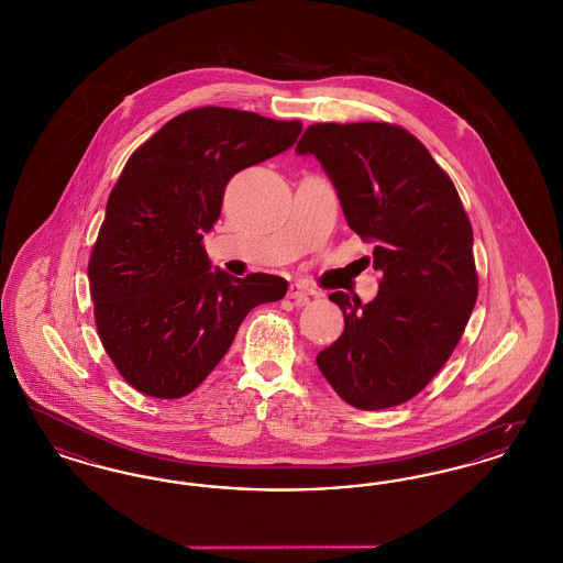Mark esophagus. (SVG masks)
Here are the masks:
<instances>
[{
	"label": "esophagus",
	"mask_w": 563,
	"mask_h": 563,
	"mask_svg": "<svg viewBox=\"0 0 563 563\" xmlns=\"http://www.w3.org/2000/svg\"><path fill=\"white\" fill-rule=\"evenodd\" d=\"M319 295L321 294L317 289H312V287H308L303 283H294L289 287V299H294L295 306H303V303H308L310 297H319Z\"/></svg>",
	"instance_id": "esophagus-1"
}]
</instances>
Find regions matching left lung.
<instances>
[{
  "label": "left lung",
  "instance_id": "obj_1",
  "mask_svg": "<svg viewBox=\"0 0 563 563\" xmlns=\"http://www.w3.org/2000/svg\"><path fill=\"white\" fill-rule=\"evenodd\" d=\"M295 152L321 162L382 272L369 303L329 295L346 324L317 365L352 407L409 401L452 356L477 301L473 228L454 184L413 134L386 122L312 124Z\"/></svg>",
  "mask_w": 563,
  "mask_h": 563
}]
</instances>
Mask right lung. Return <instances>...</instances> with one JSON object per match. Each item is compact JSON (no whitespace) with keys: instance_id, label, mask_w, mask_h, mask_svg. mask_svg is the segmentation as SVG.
<instances>
[{"instance_id":"obj_1","label":"right lung","mask_w":563,"mask_h":563,"mask_svg":"<svg viewBox=\"0 0 563 563\" xmlns=\"http://www.w3.org/2000/svg\"><path fill=\"white\" fill-rule=\"evenodd\" d=\"M301 122L200 108L166 122L111 189L88 278L109 358L139 393L189 395L232 346L244 317L287 280L211 269L202 246L228 181L289 150Z\"/></svg>"}]
</instances>
